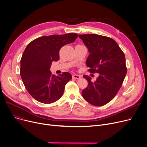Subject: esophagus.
Listing matches in <instances>:
<instances>
[{
    "label": "esophagus",
    "mask_w": 147,
    "mask_h": 147,
    "mask_svg": "<svg viewBox=\"0 0 147 147\" xmlns=\"http://www.w3.org/2000/svg\"><path fill=\"white\" fill-rule=\"evenodd\" d=\"M73 78L74 79H79L80 78V76L78 74H73Z\"/></svg>",
    "instance_id": "34e87169"
}]
</instances>
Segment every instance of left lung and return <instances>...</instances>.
I'll list each match as a JSON object with an SVG mask.
<instances>
[{"label": "left lung", "instance_id": "obj_1", "mask_svg": "<svg viewBox=\"0 0 147 147\" xmlns=\"http://www.w3.org/2000/svg\"><path fill=\"white\" fill-rule=\"evenodd\" d=\"M89 52L86 63L89 71L98 73L95 82L84 75L88 86L82 90L83 98L94 106H102L115 97L127 73L125 54L113 38L96 34H79Z\"/></svg>", "mask_w": 147, "mask_h": 147}]
</instances>
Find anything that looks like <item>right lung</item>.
<instances>
[{
	"instance_id": "obj_1",
	"label": "right lung",
	"mask_w": 147,
	"mask_h": 147,
	"mask_svg": "<svg viewBox=\"0 0 147 147\" xmlns=\"http://www.w3.org/2000/svg\"><path fill=\"white\" fill-rule=\"evenodd\" d=\"M78 37L76 33L42 36L27 46L20 61V75L28 93L37 101L51 104L63 95L72 76L68 72L55 76L49 69L52 61L59 60L60 49Z\"/></svg>"
}]
</instances>
